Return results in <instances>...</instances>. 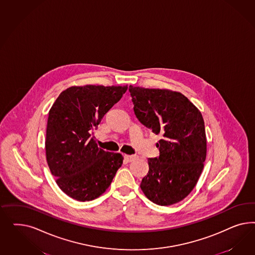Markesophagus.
I'll list each match as a JSON object with an SVG mask.
<instances>
[{
    "mask_svg": "<svg viewBox=\"0 0 255 255\" xmlns=\"http://www.w3.org/2000/svg\"><path fill=\"white\" fill-rule=\"evenodd\" d=\"M137 157L134 155H124V160L127 162H131L134 161Z\"/></svg>",
    "mask_w": 255,
    "mask_h": 255,
    "instance_id": "esophagus-1",
    "label": "esophagus"
}]
</instances>
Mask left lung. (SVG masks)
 Instances as JSON below:
<instances>
[{
    "mask_svg": "<svg viewBox=\"0 0 255 255\" xmlns=\"http://www.w3.org/2000/svg\"><path fill=\"white\" fill-rule=\"evenodd\" d=\"M139 122L162 139L158 158H148L140 184L147 199L160 206L183 200L196 185L207 155L205 123L200 110L182 93L130 85Z\"/></svg>",
    "mask_w": 255,
    "mask_h": 255,
    "instance_id": "1",
    "label": "left lung"
}]
</instances>
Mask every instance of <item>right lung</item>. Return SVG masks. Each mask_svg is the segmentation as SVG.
Instances as JSON below:
<instances>
[{
  "mask_svg": "<svg viewBox=\"0 0 255 255\" xmlns=\"http://www.w3.org/2000/svg\"><path fill=\"white\" fill-rule=\"evenodd\" d=\"M127 89L73 86L59 95L48 112L46 162L60 189L75 200L99 197L123 164V155L100 148L91 131Z\"/></svg>",
  "mask_w": 255,
  "mask_h": 255,
  "instance_id": "add662e5",
  "label": "right lung"
}]
</instances>
